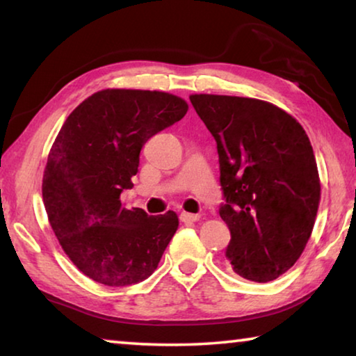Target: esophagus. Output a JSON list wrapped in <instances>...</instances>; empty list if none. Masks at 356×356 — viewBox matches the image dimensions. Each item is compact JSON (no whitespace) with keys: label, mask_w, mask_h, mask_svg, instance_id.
<instances>
[{"label":"esophagus","mask_w":356,"mask_h":356,"mask_svg":"<svg viewBox=\"0 0 356 356\" xmlns=\"http://www.w3.org/2000/svg\"><path fill=\"white\" fill-rule=\"evenodd\" d=\"M201 216L200 215H195V213H188V212H182L180 213V220L184 222H195V221H200Z\"/></svg>","instance_id":"34e87169"}]
</instances>
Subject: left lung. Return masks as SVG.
<instances>
[{
	"label": "left lung",
	"mask_w": 356,
	"mask_h": 356,
	"mask_svg": "<svg viewBox=\"0 0 356 356\" xmlns=\"http://www.w3.org/2000/svg\"><path fill=\"white\" fill-rule=\"evenodd\" d=\"M190 100L218 149L231 268L246 280L273 281L300 259L321 204L309 138L270 102L216 94Z\"/></svg>",
	"instance_id": "left-lung-1"
}]
</instances>
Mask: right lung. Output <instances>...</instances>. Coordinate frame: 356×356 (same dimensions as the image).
<instances>
[{
    "label": "right lung",
    "instance_id": "add662e5",
    "mask_svg": "<svg viewBox=\"0 0 356 356\" xmlns=\"http://www.w3.org/2000/svg\"><path fill=\"white\" fill-rule=\"evenodd\" d=\"M188 104L143 89H104L65 119L48 154L42 197L59 245L75 267L105 286L154 273L179 227L177 213L125 209L140 152L150 136L182 119Z\"/></svg>",
    "mask_w": 356,
    "mask_h": 356
}]
</instances>
